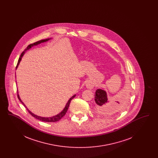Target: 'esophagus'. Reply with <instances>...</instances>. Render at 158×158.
Here are the masks:
<instances>
[{
  "instance_id": "34e87169",
  "label": "esophagus",
  "mask_w": 158,
  "mask_h": 158,
  "mask_svg": "<svg viewBox=\"0 0 158 158\" xmlns=\"http://www.w3.org/2000/svg\"><path fill=\"white\" fill-rule=\"evenodd\" d=\"M86 87H87L88 88H89V89H92V88L94 87V85L89 82L87 83V84H86Z\"/></svg>"
}]
</instances>
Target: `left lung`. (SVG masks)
Masks as SVG:
<instances>
[{
	"mask_svg": "<svg viewBox=\"0 0 158 158\" xmlns=\"http://www.w3.org/2000/svg\"><path fill=\"white\" fill-rule=\"evenodd\" d=\"M95 101L97 112L102 115L111 114L115 110L117 104H119L118 101H115L116 103L115 104L110 103L108 100L106 92L100 89L95 92Z\"/></svg>",
	"mask_w": 158,
	"mask_h": 158,
	"instance_id": "8db88e82",
	"label": "left lung"
}]
</instances>
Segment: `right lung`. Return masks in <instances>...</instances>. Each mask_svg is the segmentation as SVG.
Returning <instances> with one entry per match:
<instances>
[{
    "label": "right lung",
    "instance_id": "add662e5",
    "mask_svg": "<svg viewBox=\"0 0 158 158\" xmlns=\"http://www.w3.org/2000/svg\"><path fill=\"white\" fill-rule=\"evenodd\" d=\"M48 40H50V39H45V40H40V41H37V42H35V43H32V44H31L30 45H28V47L24 50V51L23 52V53H21V56H20V57H19V60H18V63H17V65H16V68H17L18 67V64H19V62H20V61L21 60V58H22V57L23 56V54L25 53V52L26 51V50H28L29 48H30L31 47H32L33 45H36L38 44H40V43H44V42H45V41H48ZM17 96H18V98L19 99V100L22 102V104H23V105L25 106V107L26 108V109L27 110V111H28V113L30 114L31 115H32V116H33L34 118H37L38 120H39L42 121H45V122H56V121H58L60 120V119L66 114V113L67 112V111H68V108H69V105H70V102H71V101H72V99H73V98H74V97H75L76 95H73L72 97H71V98H70V99L68 101V103H67V104L66 105V106H65V108H64V110L60 113V114H57V115H55V116H54V117H48V118H45V117H40V116H38V115H35V114H34L33 113H31L30 111L26 107V106L24 105V104L23 103V101H21V99H20L19 98V95H18V94H17Z\"/></svg>",
    "mask_w": 158,
    "mask_h": 158
}]
</instances>
